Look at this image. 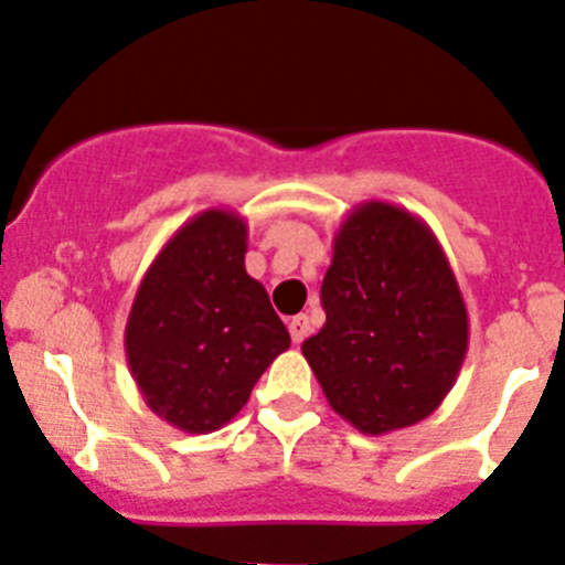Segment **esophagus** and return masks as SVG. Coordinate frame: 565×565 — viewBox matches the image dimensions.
Returning a JSON list of instances; mask_svg holds the SVG:
<instances>
[{
    "instance_id": "obj_1",
    "label": "esophagus",
    "mask_w": 565,
    "mask_h": 565,
    "mask_svg": "<svg viewBox=\"0 0 565 565\" xmlns=\"http://www.w3.org/2000/svg\"><path fill=\"white\" fill-rule=\"evenodd\" d=\"M309 332H312V318H309V315H295V318L289 320V334H292V343H303Z\"/></svg>"
}]
</instances>
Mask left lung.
I'll list each match as a JSON object with an SVG mask.
<instances>
[{
  "instance_id": "1",
  "label": "left lung",
  "mask_w": 565,
  "mask_h": 565,
  "mask_svg": "<svg viewBox=\"0 0 565 565\" xmlns=\"http://www.w3.org/2000/svg\"><path fill=\"white\" fill-rule=\"evenodd\" d=\"M320 303L303 340L334 414L383 436L434 414L467 354V307L450 262L419 216L391 202L354 207L338 227Z\"/></svg>"
}]
</instances>
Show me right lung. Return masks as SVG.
Wrapping results in <instances>:
<instances>
[{"instance_id": "right-lung-1", "label": "right lung", "mask_w": 565, "mask_h": 565, "mask_svg": "<svg viewBox=\"0 0 565 565\" xmlns=\"http://www.w3.org/2000/svg\"><path fill=\"white\" fill-rule=\"evenodd\" d=\"M247 222L207 207L162 245L126 320V360L146 405L185 434H211L250 399L289 332L247 276Z\"/></svg>"}]
</instances>
